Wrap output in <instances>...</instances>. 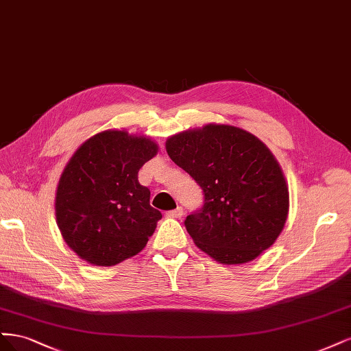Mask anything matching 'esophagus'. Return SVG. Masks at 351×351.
I'll return each mask as SVG.
<instances>
[{"label":"esophagus","instance_id":"esophagus-1","mask_svg":"<svg viewBox=\"0 0 351 351\" xmlns=\"http://www.w3.org/2000/svg\"><path fill=\"white\" fill-rule=\"evenodd\" d=\"M166 216H167V217L178 219V217H180V216H184V208H182V207H178V208H175V210L167 211Z\"/></svg>","mask_w":351,"mask_h":351}]
</instances>
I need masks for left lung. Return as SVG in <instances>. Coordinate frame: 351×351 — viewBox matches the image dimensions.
<instances>
[{"instance_id": "left-lung-1", "label": "left lung", "mask_w": 351, "mask_h": 351, "mask_svg": "<svg viewBox=\"0 0 351 351\" xmlns=\"http://www.w3.org/2000/svg\"><path fill=\"white\" fill-rule=\"evenodd\" d=\"M166 152L204 194L202 207L185 219L201 251L221 264H245L276 242L287 220L289 188L261 140L208 123L172 135Z\"/></svg>"}]
</instances>
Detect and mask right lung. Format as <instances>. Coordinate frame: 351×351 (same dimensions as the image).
<instances>
[{"mask_svg": "<svg viewBox=\"0 0 351 351\" xmlns=\"http://www.w3.org/2000/svg\"><path fill=\"white\" fill-rule=\"evenodd\" d=\"M156 154L150 138L118 130L93 135L73 154L56 188L55 216L84 261L112 267L144 250L162 213L150 206L138 171Z\"/></svg>", "mask_w": 351, "mask_h": 351, "instance_id": "obj_1", "label": "right lung"}]
</instances>
